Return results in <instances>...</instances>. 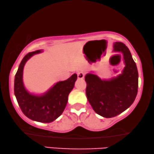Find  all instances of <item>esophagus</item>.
<instances>
[{
  "label": "esophagus",
  "mask_w": 154,
  "mask_h": 154,
  "mask_svg": "<svg viewBox=\"0 0 154 154\" xmlns=\"http://www.w3.org/2000/svg\"><path fill=\"white\" fill-rule=\"evenodd\" d=\"M77 75H78V79H84V77H85V72H82V71H80V72H78Z\"/></svg>",
  "instance_id": "obj_1"
}]
</instances>
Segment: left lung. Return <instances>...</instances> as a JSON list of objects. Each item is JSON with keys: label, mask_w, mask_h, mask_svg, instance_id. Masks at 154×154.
Listing matches in <instances>:
<instances>
[{"label": "left lung", "mask_w": 154, "mask_h": 154, "mask_svg": "<svg viewBox=\"0 0 154 154\" xmlns=\"http://www.w3.org/2000/svg\"><path fill=\"white\" fill-rule=\"evenodd\" d=\"M114 51L123 54L125 67L122 74L110 80H102L92 74L85 76L88 101L95 112L106 118L115 117L129 108L138 93V70L129 49L116 42Z\"/></svg>", "instance_id": "1"}]
</instances>
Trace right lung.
<instances>
[{"instance_id":"right-lung-1","label":"right lung","mask_w":154,"mask_h":154,"mask_svg":"<svg viewBox=\"0 0 154 154\" xmlns=\"http://www.w3.org/2000/svg\"><path fill=\"white\" fill-rule=\"evenodd\" d=\"M41 50L29 52L22 60L15 75L14 94L22 112L28 118L42 123H50L57 119L66 106L68 95L74 87L77 75L57 82L48 91L41 96L26 91L22 82L23 68L28 59L41 52Z\"/></svg>"}]
</instances>
